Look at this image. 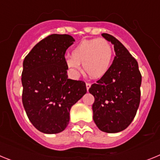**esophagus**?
I'll return each mask as SVG.
<instances>
[{"mask_svg": "<svg viewBox=\"0 0 160 160\" xmlns=\"http://www.w3.org/2000/svg\"><path fill=\"white\" fill-rule=\"evenodd\" d=\"M86 86H87V91H88L89 89L90 88V86H91V84H90V83H87V84H86Z\"/></svg>", "mask_w": 160, "mask_h": 160, "instance_id": "34e87169", "label": "esophagus"}]
</instances>
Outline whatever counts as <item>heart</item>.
I'll return each mask as SVG.
<instances>
[{
  "label": "heart",
  "instance_id": "b5f03b06",
  "mask_svg": "<svg viewBox=\"0 0 160 160\" xmlns=\"http://www.w3.org/2000/svg\"><path fill=\"white\" fill-rule=\"evenodd\" d=\"M113 59L111 44L103 38H94L79 42L66 60L68 69L74 75L80 71V64L91 78L99 79L108 73Z\"/></svg>",
  "mask_w": 160,
  "mask_h": 160
}]
</instances>
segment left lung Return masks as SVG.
Segmentation results:
<instances>
[{"label":"left lung","mask_w":160,"mask_h":160,"mask_svg":"<svg viewBox=\"0 0 160 160\" xmlns=\"http://www.w3.org/2000/svg\"><path fill=\"white\" fill-rule=\"evenodd\" d=\"M114 45L115 57L108 73L89 89L94 95L93 119L100 131L118 133L131 123L140 102L142 76L137 61L114 37L102 33Z\"/></svg>","instance_id":"left-lung-1"}]
</instances>
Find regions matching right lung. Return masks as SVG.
<instances>
[{
  "label": "right lung",
  "mask_w": 160,
  "mask_h": 160,
  "mask_svg": "<svg viewBox=\"0 0 160 160\" xmlns=\"http://www.w3.org/2000/svg\"><path fill=\"white\" fill-rule=\"evenodd\" d=\"M73 42L70 35H49L24 59V108L31 123L45 134L64 131L72 106L87 93L84 82L68 78L65 53Z\"/></svg>",
  "instance_id": "add662e5"
}]
</instances>
